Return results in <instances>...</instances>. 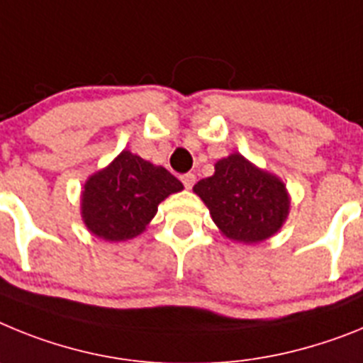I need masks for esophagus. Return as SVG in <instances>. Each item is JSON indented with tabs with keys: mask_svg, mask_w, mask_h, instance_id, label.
Returning a JSON list of instances; mask_svg holds the SVG:
<instances>
[{
	"mask_svg": "<svg viewBox=\"0 0 363 363\" xmlns=\"http://www.w3.org/2000/svg\"><path fill=\"white\" fill-rule=\"evenodd\" d=\"M181 181H182V184H184V188H188V190H190L191 186L195 184V175L194 173H184V175H181Z\"/></svg>",
	"mask_w": 363,
	"mask_h": 363,
	"instance_id": "34e87169",
	"label": "esophagus"
}]
</instances>
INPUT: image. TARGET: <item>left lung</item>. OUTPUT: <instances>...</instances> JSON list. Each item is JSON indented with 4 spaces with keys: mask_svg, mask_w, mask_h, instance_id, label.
<instances>
[{
    "mask_svg": "<svg viewBox=\"0 0 363 363\" xmlns=\"http://www.w3.org/2000/svg\"><path fill=\"white\" fill-rule=\"evenodd\" d=\"M226 238L259 242L274 235L289 213V195L276 175L257 169L239 153L216 164L212 177L194 186Z\"/></svg>",
    "mask_w": 363,
    "mask_h": 363,
    "instance_id": "1",
    "label": "left lung"
}]
</instances>
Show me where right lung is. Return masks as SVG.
<instances>
[{"instance_id": "obj_1", "label": "right lung", "mask_w": 363, "mask_h": 363, "mask_svg": "<svg viewBox=\"0 0 363 363\" xmlns=\"http://www.w3.org/2000/svg\"><path fill=\"white\" fill-rule=\"evenodd\" d=\"M182 182L162 166L122 151L84 186L82 217L87 228L107 241H124L144 232L168 195Z\"/></svg>"}]
</instances>
